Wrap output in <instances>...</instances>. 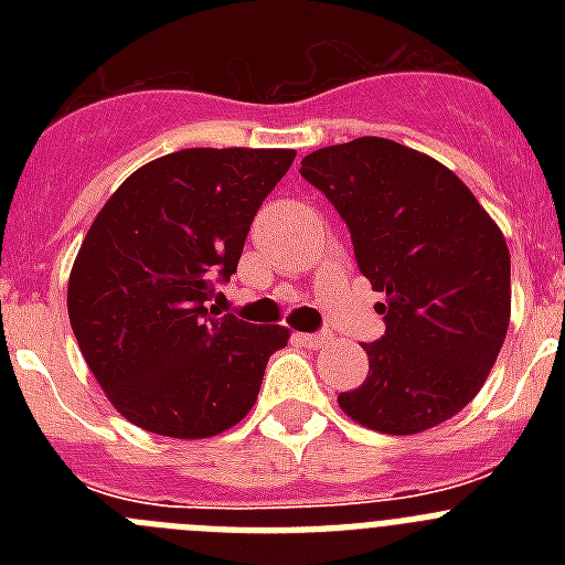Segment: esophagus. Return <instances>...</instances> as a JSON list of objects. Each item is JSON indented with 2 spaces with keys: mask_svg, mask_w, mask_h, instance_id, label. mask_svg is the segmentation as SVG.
Here are the masks:
<instances>
[{
  "mask_svg": "<svg viewBox=\"0 0 565 565\" xmlns=\"http://www.w3.org/2000/svg\"><path fill=\"white\" fill-rule=\"evenodd\" d=\"M297 339L306 344V348H322L328 337L326 333H297Z\"/></svg>",
  "mask_w": 565,
  "mask_h": 565,
  "instance_id": "obj_1",
  "label": "esophagus"
}]
</instances>
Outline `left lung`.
Segmentation results:
<instances>
[{
  "instance_id": "1",
  "label": "left lung",
  "mask_w": 565,
  "mask_h": 565,
  "mask_svg": "<svg viewBox=\"0 0 565 565\" xmlns=\"http://www.w3.org/2000/svg\"><path fill=\"white\" fill-rule=\"evenodd\" d=\"M299 174L351 232L384 337L367 379L339 393L353 422L391 436L430 430L487 382L509 328V248L476 194L430 154L356 138L302 158Z\"/></svg>"
}]
</instances>
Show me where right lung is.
<instances>
[{
  "mask_svg": "<svg viewBox=\"0 0 565 565\" xmlns=\"http://www.w3.org/2000/svg\"><path fill=\"white\" fill-rule=\"evenodd\" d=\"M294 149H181L104 203L70 271L67 313L115 411L141 430L209 438L257 402L282 326L209 306Z\"/></svg>",
  "mask_w": 565,
  "mask_h": 565,
  "instance_id": "obj_1",
  "label": "right lung"
}]
</instances>
